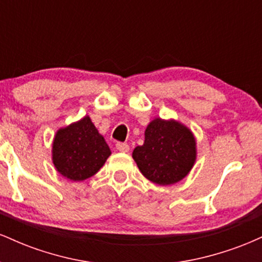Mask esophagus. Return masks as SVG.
Here are the masks:
<instances>
[{"label":"esophagus","mask_w":262,"mask_h":262,"mask_svg":"<svg viewBox=\"0 0 262 262\" xmlns=\"http://www.w3.org/2000/svg\"><path fill=\"white\" fill-rule=\"evenodd\" d=\"M116 148L118 151L121 152H128L129 151V145L127 143H117Z\"/></svg>","instance_id":"1"}]
</instances>
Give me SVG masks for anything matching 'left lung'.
<instances>
[{
	"instance_id": "obj_1",
	"label": "left lung",
	"mask_w": 262,
	"mask_h": 262,
	"mask_svg": "<svg viewBox=\"0 0 262 262\" xmlns=\"http://www.w3.org/2000/svg\"><path fill=\"white\" fill-rule=\"evenodd\" d=\"M144 137V144L132 156L149 181L169 186L188 175L197 159V141L187 125L176 119L154 118Z\"/></svg>"
}]
</instances>
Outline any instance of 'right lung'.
Masks as SVG:
<instances>
[{"label":"right lung","mask_w":262,"mask_h":262,"mask_svg":"<svg viewBox=\"0 0 262 262\" xmlns=\"http://www.w3.org/2000/svg\"><path fill=\"white\" fill-rule=\"evenodd\" d=\"M111 152L110 146L90 116L58 129L53 140L52 160L60 175L83 181L98 172Z\"/></svg>","instance_id":"add662e5"}]
</instances>
